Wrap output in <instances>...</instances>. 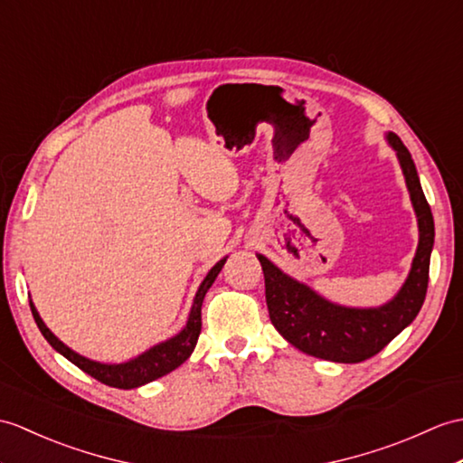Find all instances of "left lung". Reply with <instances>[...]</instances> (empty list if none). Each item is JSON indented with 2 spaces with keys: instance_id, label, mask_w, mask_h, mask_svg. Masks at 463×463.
Here are the masks:
<instances>
[{
  "instance_id": "obj_1",
  "label": "left lung",
  "mask_w": 463,
  "mask_h": 463,
  "mask_svg": "<svg viewBox=\"0 0 463 463\" xmlns=\"http://www.w3.org/2000/svg\"><path fill=\"white\" fill-rule=\"evenodd\" d=\"M384 137L399 159L418 221V246L411 272L392 299L377 307L341 306L280 270L264 254H256L262 264L272 326L296 349L311 357L333 363L371 359L412 324L424 304L430 254L434 249V217L411 152L396 134L386 132Z\"/></svg>"
}]
</instances>
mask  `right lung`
<instances>
[{
    "label": "right lung",
    "mask_w": 463,
    "mask_h": 463,
    "mask_svg": "<svg viewBox=\"0 0 463 463\" xmlns=\"http://www.w3.org/2000/svg\"><path fill=\"white\" fill-rule=\"evenodd\" d=\"M227 258L229 256H224L222 260L214 264L209 270V274L205 276V280H203L201 286L197 288V294H195V298H193V306L189 311L187 324L183 326V329L179 333H175L174 337L157 343V345L149 347L147 351L139 353L137 357L128 359L124 363L92 361L89 357H82V354H79L77 351H72L69 345H64L55 333H52L45 326V321L41 319L35 304L29 299L31 314H33L35 324H37L39 331L43 333V337L49 341V345L57 353H61L64 359H69L72 364H77L80 371L90 374V377H94L96 381L114 386V389H124V391L137 389V386L152 383L159 377H164V374L175 371L179 364H183L191 357V353H193V349H195L199 333H201L203 299H205V294L209 292L213 282L217 280V276L221 272V268L224 266V262H227Z\"/></svg>",
    "instance_id": "obj_1"
}]
</instances>
